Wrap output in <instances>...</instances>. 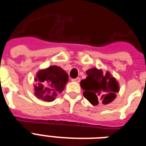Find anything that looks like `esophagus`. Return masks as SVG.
Instances as JSON below:
<instances>
[{"mask_svg": "<svg viewBox=\"0 0 146 146\" xmlns=\"http://www.w3.org/2000/svg\"><path fill=\"white\" fill-rule=\"evenodd\" d=\"M72 81L76 82V83H79V82L80 81V77H77V78L72 79Z\"/></svg>", "mask_w": 146, "mask_h": 146, "instance_id": "1", "label": "esophagus"}]
</instances>
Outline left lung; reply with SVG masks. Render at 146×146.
Instances as JSON below:
<instances>
[{"instance_id": "obj_1", "label": "left lung", "mask_w": 146, "mask_h": 146, "mask_svg": "<svg viewBox=\"0 0 146 146\" xmlns=\"http://www.w3.org/2000/svg\"><path fill=\"white\" fill-rule=\"evenodd\" d=\"M86 73L87 78L80 82L85 98L93 105L112 102L116 98V94L119 92V84L116 79L109 72L103 73L101 69L92 68Z\"/></svg>"}]
</instances>
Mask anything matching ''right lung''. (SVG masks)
<instances>
[{
	"label": "right lung",
	"instance_id": "obj_1",
	"mask_svg": "<svg viewBox=\"0 0 146 146\" xmlns=\"http://www.w3.org/2000/svg\"><path fill=\"white\" fill-rule=\"evenodd\" d=\"M68 74L61 67L51 66L40 70L36 74L34 85L35 95L38 99L51 102L62 93L68 82Z\"/></svg>",
	"mask_w": 146,
	"mask_h": 146
}]
</instances>
